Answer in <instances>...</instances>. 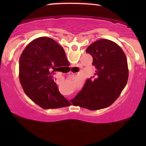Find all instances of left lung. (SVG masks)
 <instances>
[{"instance_id": "8db88e82", "label": "left lung", "mask_w": 146, "mask_h": 146, "mask_svg": "<svg viewBox=\"0 0 146 146\" xmlns=\"http://www.w3.org/2000/svg\"><path fill=\"white\" fill-rule=\"evenodd\" d=\"M93 58L96 70L82 90L72 100L74 106L96 110L112 104L119 96L128 80L127 58L122 49L114 42L100 39L87 48Z\"/></svg>"}]
</instances>
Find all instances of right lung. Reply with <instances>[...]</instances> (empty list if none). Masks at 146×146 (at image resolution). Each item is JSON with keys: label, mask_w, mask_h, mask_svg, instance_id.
Returning a JSON list of instances; mask_svg holds the SVG:
<instances>
[{"label": "right lung", "mask_w": 146, "mask_h": 146, "mask_svg": "<svg viewBox=\"0 0 146 146\" xmlns=\"http://www.w3.org/2000/svg\"><path fill=\"white\" fill-rule=\"evenodd\" d=\"M70 65L63 48L49 37L37 38L28 44L19 60V80L26 95L43 109L68 106L60 93L53 72Z\"/></svg>", "instance_id": "add662e5"}]
</instances>
